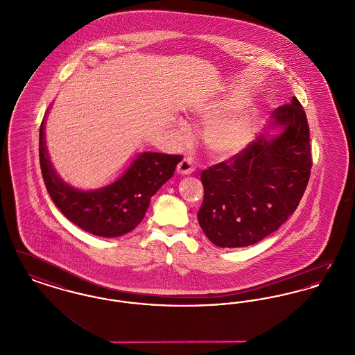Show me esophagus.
<instances>
[{"label":"esophagus","instance_id":"1","mask_svg":"<svg viewBox=\"0 0 355 355\" xmlns=\"http://www.w3.org/2000/svg\"><path fill=\"white\" fill-rule=\"evenodd\" d=\"M194 171V166H193V161H191V158H189V157H185L180 164H178V166H177V173L178 174H190V173H193Z\"/></svg>","mask_w":355,"mask_h":355}]
</instances>
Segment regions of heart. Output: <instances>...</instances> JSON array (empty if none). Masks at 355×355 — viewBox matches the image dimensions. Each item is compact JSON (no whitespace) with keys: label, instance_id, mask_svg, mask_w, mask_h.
Returning <instances> with one entry per match:
<instances>
[{"label":"heart","instance_id":"heart-1","mask_svg":"<svg viewBox=\"0 0 355 355\" xmlns=\"http://www.w3.org/2000/svg\"><path fill=\"white\" fill-rule=\"evenodd\" d=\"M257 113L254 109H242L229 119L217 121L205 130L206 145L218 155L229 157L242 150L253 133Z\"/></svg>","mask_w":355,"mask_h":355}]
</instances>
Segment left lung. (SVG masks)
Here are the masks:
<instances>
[{"mask_svg":"<svg viewBox=\"0 0 355 355\" xmlns=\"http://www.w3.org/2000/svg\"><path fill=\"white\" fill-rule=\"evenodd\" d=\"M311 165L306 113L293 97L271 113L263 135L203 170L205 196L197 214L203 233L216 246L230 249L262 241L298 207Z\"/></svg>","mask_w":355,"mask_h":355,"instance_id":"obj_1","label":"left lung"}]
</instances>
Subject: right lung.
Returning <instances> with one entry per match:
<instances>
[{"instance_id": "1", "label": "right lung", "mask_w": 355, "mask_h": 355, "mask_svg": "<svg viewBox=\"0 0 355 355\" xmlns=\"http://www.w3.org/2000/svg\"><path fill=\"white\" fill-rule=\"evenodd\" d=\"M45 117L40 128V165L48 193L69 220L94 236L114 238L135 229L144 220L153 196L173 177L182 159L181 155L139 153L114 182L96 190H81L67 184L51 165Z\"/></svg>"}]
</instances>
